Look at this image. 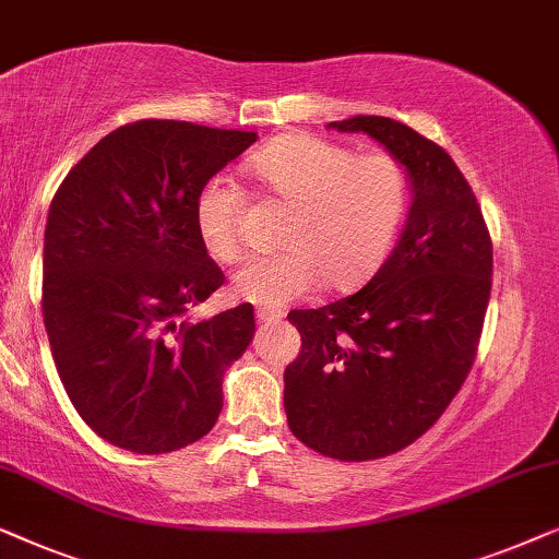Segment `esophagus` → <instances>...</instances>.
<instances>
[{"label":"esophagus","mask_w":559,"mask_h":559,"mask_svg":"<svg viewBox=\"0 0 559 559\" xmlns=\"http://www.w3.org/2000/svg\"><path fill=\"white\" fill-rule=\"evenodd\" d=\"M283 317H286V313L281 309H269V306H258L255 309V319L263 321V324H276Z\"/></svg>","instance_id":"34e87169"}]
</instances>
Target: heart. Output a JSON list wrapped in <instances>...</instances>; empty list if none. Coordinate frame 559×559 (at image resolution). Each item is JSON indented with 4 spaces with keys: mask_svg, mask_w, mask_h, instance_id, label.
<instances>
[{
    "mask_svg": "<svg viewBox=\"0 0 559 559\" xmlns=\"http://www.w3.org/2000/svg\"><path fill=\"white\" fill-rule=\"evenodd\" d=\"M250 171L290 207L281 227L286 248L250 258L233 276V294L253 304L283 306L324 283L357 288L388 258L411 202V175L395 154H355L313 133L271 141L250 159ZM242 204L246 194L225 177L198 192L194 227L217 261L240 255Z\"/></svg>",
    "mask_w": 559,
    "mask_h": 559,
    "instance_id": "obj_1",
    "label": "heart"
}]
</instances>
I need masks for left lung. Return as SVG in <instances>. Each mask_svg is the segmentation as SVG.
Returning <instances> with one entry per match:
<instances>
[{
	"mask_svg": "<svg viewBox=\"0 0 559 559\" xmlns=\"http://www.w3.org/2000/svg\"><path fill=\"white\" fill-rule=\"evenodd\" d=\"M365 131L405 164L413 204L380 271L340 301L290 311L301 352L283 372L288 428L340 461L403 451L445 413L474 365L491 296L493 246L474 190L443 146L384 116Z\"/></svg>",
	"mask_w": 559,
	"mask_h": 559,
	"instance_id": "1",
	"label": "left lung"
}]
</instances>
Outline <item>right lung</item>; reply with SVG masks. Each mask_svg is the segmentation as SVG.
<instances>
[{"label": "right lung", "mask_w": 559, "mask_h": 559, "mask_svg": "<svg viewBox=\"0 0 559 559\" xmlns=\"http://www.w3.org/2000/svg\"><path fill=\"white\" fill-rule=\"evenodd\" d=\"M253 131L141 119L68 171L47 212L43 317L52 359L85 426L123 448L171 453L207 436L223 374L253 340V306L204 321L194 306L225 273L194 227L202 185Z\"/></svg>", "instance_id": "add662e5"}]
</instances>
